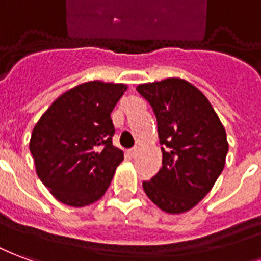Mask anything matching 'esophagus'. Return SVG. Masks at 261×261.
<instances>
[{
  "label": "esophagus",
  "mask_w": 261,
  "mask_h": 261,
  "mask_svg": "<svg viewBox=\"0 0 261 261\" xmlns=\"http://www.w3.org/2000/svg\"><path fill=\"white\" fill-rule=\"evenodd\" d=\"M139 151H140V147H139V146H135L132 150H129V155H130V157H136L139 154Z\"/></svg>",
  "instance_id": "esophagus-1"
}]
</instances>
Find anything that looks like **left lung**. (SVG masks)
<instances>
[{
	"mask_svg": "<svg viewBox=\"0 0 261 261\" xmlns=\"http://www.w3.org/2000/svg\"><path fill=\"white\" fill-rule=\"evenodd\" d=\"M136 90L157 118L163 167L143 182L146 195L168 214H180L203 200L224 170L227 133L206 96L185 79L143 83Z\"/></svg>",
	"mask_w": 261,
	"mask_h": 261,
	"instance_id": "8db88e82",
	"label": "left lung"
}]
</instances>
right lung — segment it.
Returning <instances> with one entry per match:
<instances>
[{
  "label": "right lung",
  "instance_id": "1",
  "mask_svg": "<svg viewBox=\"0 0 261 261\" xmlns=\"http://www.w3.org/2000/svg\"><path fill=\"white\" fill-rule=\"evenodd\" d=\"M126 89L123 83H82L61 94L34 125L29 147L37 176L66 206L101 199L122 163V150L112 144L111 112Z\"/></svg>",
  "mask_w": 261,
  "mask_h": 261
}]
</instances>
